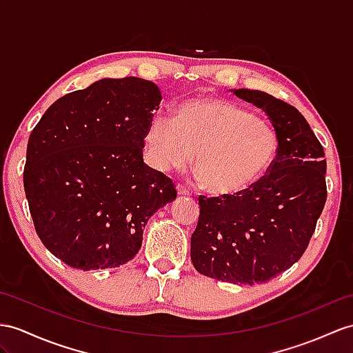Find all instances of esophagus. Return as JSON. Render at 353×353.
<instances>
[{"label": "esophagus", "mask_w": 353, "mask_h": 353, "mask_svg": "<svg viewBox=\"0 0 353 353\" xmlns=\"http://www.w3.org/2000/svg\"><path fill=\"white\" fill-rule=\"evenodd\" d=\"M176 190H178V194H179V196H190V194H192L190 188L185 187L184 184H178V185H176Z\"/></svg>", "instance_id": "esophagus-1"}]
</instances>
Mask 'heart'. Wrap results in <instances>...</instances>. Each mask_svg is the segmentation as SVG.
<instances>
[{
    "mask_svg": "<svg viewBox=\"0 0 353 353\" xmlns=\"http://www.w3.org/2000/svg\"><path fill=\"white\" fill-rule=\"evenodd\" d=\"M151 165L183 170L193 156L197 181L216 196L250 190L279 156V134L268 121L214 97H194L176 108L175 118L156 115L145 130Z\"/></svg>",
    "mask_w": 353,
    "mask_h": 353,
    "instance_id": "heart-1",
    "label": "heart"
}]
</instances>
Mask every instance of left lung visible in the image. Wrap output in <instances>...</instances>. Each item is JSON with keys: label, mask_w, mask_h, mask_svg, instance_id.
Here are the masks:
<instances>
[{"label": "left lung", "mask_w": 353, "mask_h": 353, "mask_svg": "<svg viewBox=\"0 0 353 353\" xmlns=\"http://www.w3.org/2000/svg\"><path fill=\"white\" fill-rule=\"evenodd\" d=\"M234 92L268 117L279 134V156L248 192L199 196L190 254L206 277L254 285L290 268L307 250L326 202V160L296 108L262 91Z\"/></svg>", "instance_id": "left-lung-1"}]
</instances>
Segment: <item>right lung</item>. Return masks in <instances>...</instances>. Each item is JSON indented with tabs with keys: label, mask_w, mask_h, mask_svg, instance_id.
<instances>
[{
	"label": "right lung",
	"mask_w": 353,
	"mask_h": 353,
	"mask_svg": "<svg viewBox=\"0 0 353 353\" xmlns=\"http://www.w3.org/2000/svg\"><path fill=\"white\" fill-rule=\"evenodd\" d=\"M160 100L151 81L101 79L58 99L32 128L23 168L31 219L48 250L72 268L132 261L148 219L176 197L174 181L143 163Z\"/></svg>",
	"instance_id": "add662e5"
}]
</instances>
